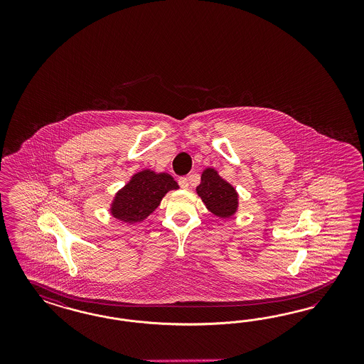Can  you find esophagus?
Returning a JSON list of instances; mask_svg holds the SVG:
<instances>
[{
    "instance_id": "34e87169",
    "label": "esophagus",
    "mask_w": 364,
    "mask_h": 364,
    "mask_svg": "<svg viewBox=\"0 0 364 364\" xmlns=\"http://www.w3.org/2000/svg\"><path fill=\"white\" fill-rule=\"evenodd\" d=\"M178 184H180V187L183 188V189H188L189 181H188L187 177H180L178 178Z\"/></svg>"
}]
</instances>
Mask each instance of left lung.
Segmentation results:
<instances>
[{
  "instance_id": "1",
  "label": "left lung",
  "mask_w": 364,
  "mask_h": 364,
  "mask_svg": "<svg viewBox=\"0 0 364 364\" xmlns=\"http://www.w3.org/2000/svg\"><path fill=\"white\" fill-rule=\"evenodd\" d=\"M196 192L207 210L220 219H230L239 210L237 191L212 166L203 171Z\"/></svg>"
}]
</instances>
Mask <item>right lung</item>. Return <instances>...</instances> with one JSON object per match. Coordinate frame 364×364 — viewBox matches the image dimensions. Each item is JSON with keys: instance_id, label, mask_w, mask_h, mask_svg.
Listing matches in <instances>:
<instances>
[{"instance_id": "1", "label": "right lung", "mask_w": 364, "mask_h": 364, "mask_svg": "<svg viewBox=\"0 0 364 364\" xmlns=\"http://www.w3.org/2000/svg\"><path fill=\"white\" fill-rule=\"evenodd\" d=\"M175 189H178V184L169 173L141 169L116 192L110 203V216L125 224L140 223L154 213L169 191Z\"/></svg>"}]
</instances>
